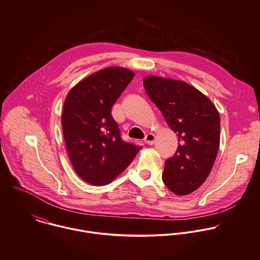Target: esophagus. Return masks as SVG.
I'll list each match as a JSON object with an SVG mask.
<instances>
[{
  "label": "esophagus",
  "mask_w": 260,
  "mask_h": 260,
  "mask_svg": "<svg viewBox=\"0 0 260 260\" xmlns=\"http://www.w3.org/2000/svg\"><path fill=\"white\" fill-rule=\"evenodd\" d=\"M154 140H155V136H154V134H152V133H148V134L145 136V138H144V142H145L146 144H148V145H152V144L154 143Z\"/></svg>",
  "instance_id": "esophagus-1"
}]
</instances>
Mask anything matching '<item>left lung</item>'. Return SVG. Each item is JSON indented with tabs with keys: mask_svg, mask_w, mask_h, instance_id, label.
Wrapping results in <instances>:
<instances>
[{
	"mask_svg": "<svg viewBox=\"0 0 260 260\" xmlns=\"http://www.w3.org/2000/svg\"><path fill=\"white\" fill-rule=\"evenodd\" d=\"M144 88L178 137L177 150L165 164L162 180L177 196L198 189L215 162L220 116L212 101L183 81L147 76Z\"/></svg>",
	"mask_w": 260,
	"mask_h": 260,
	"instance_id": "1",
	"label": "left lung"
}]
</instances>
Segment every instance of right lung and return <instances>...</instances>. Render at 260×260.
I'll return each instance as SVG.
<instances>
[{"instance_id":"1","label":"right lung","mask_w":260,"mask_h":260,"mask_svg":"<svg viewBox=\"0 0 260 260\" xmlns=\"http://www.w3.org/2000/svg\"><path fill=\"white\" fill-rule=\"evenodd\" d=\"M135 74L110 67L89 75L69 91L61 115L63 138L77 174L87 183L112 182L142 146L121 139L111 110Z\"/></svg>"}]
</instances>
